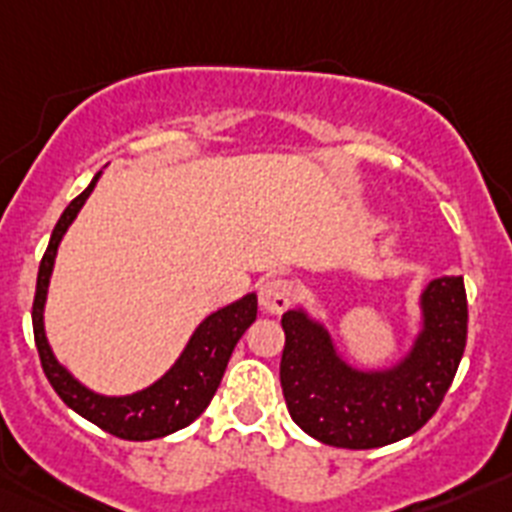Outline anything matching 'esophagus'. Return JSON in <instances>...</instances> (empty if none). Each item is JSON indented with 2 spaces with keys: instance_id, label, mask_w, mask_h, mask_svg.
<instances>
[{
  "instance_id": "1",
  "label": "esophagus",
  "mask_w": 512,
  "mask_h": 512,
  "mask_svg": "<svg viewBox=\"0 0 512 512\" xmlns=\"http://www.w3.org/2000/svg\"><path fill=\"white\" fill-rule=\"evenodd\" d=\"M259 302L269 315H279L292 305V284L287 279H264L259 287Z\"/></svg>"
}]
</instances>
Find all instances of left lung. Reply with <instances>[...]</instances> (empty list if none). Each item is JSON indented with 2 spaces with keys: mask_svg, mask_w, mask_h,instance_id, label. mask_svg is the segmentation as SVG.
<instances>
[{
  "mask_svg": "<svg viewBox=\"0 0 512 512\" xmlns=\"http://www.w3.org/2000/svg\"><path fill=\"white\" fill-rule=\"evenodd\" d=\"M282 328L279 377L292 420L336 449H379L420 431L449 392L467 346L464 279L420 289L413 341L387 366L351 364L305 305L284 312Z\"/></svg>",
  "mask_w": 512,
  "mask_h": 512,
  "instance_id": "1",
  "label": "left lung"
}]
</instances>
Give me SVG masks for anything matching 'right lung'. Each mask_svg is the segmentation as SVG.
I'll list each match as a JSON object with an SVG mask.
<instances>
[{
    "mask_svg": "<svg viewBox=\"0 0 512 512\" xmlns=\"http://www.w3.org/2000/svg\"><path fill=\"white\" fill-rule=\"evenodd\" d=\"M102 171H97L89 187L71 202L53 228L51 243L45 248V256L38 269V287L33 302V330L35 346H38L40 364L66 405L89 423L99 425L102 431L112 433L125 441H151V438L169 436V433L187 428L192 420L200 418L210 405L212 395L220 387L230 354L235 343L241 341L248 325L256 320V292H248L241 300L230 302L220 310L210 312L194 333L189 336L182 354L166 369L156 382L130 395H102L89 390L74 374L56 359L51 341L45 336V300L51 287V274L56 266L58 246L63 235L71 228L76 215L81 212L89 194L97 187Z\"/></svg>",
    "mask_w": 512,
    "mask_h": 512,
    "instance_id": "1",
    "label": "right lung"
}]
</instances>
